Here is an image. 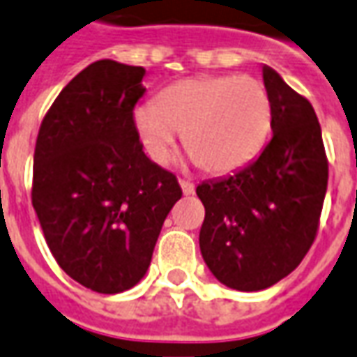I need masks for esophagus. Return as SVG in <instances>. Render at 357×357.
<instances>
[{"label": "esophagus", "mask_w": 357, "mask_h": 357, "mask_svg": "<svg viewBox=\"0 0 357 357\" xmlns=\"http://www.w3.org/2000/svg\"><path fill=\"white\" fill-rule=\"evenodd\" d=\"M178 184H181V188H183V195L184 196H190L192 192H195V184L190 183V181H178Z\"/></svg>", "instance_id": "1"}]
</instances>
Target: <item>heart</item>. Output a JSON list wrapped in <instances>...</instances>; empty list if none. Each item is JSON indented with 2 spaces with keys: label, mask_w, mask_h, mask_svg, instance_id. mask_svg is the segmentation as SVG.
I'll return each instance as SVG.
<instances>
[{
  "label": "heart",
  "mask_w": 357,
  "mask_h": 357,
  "mask_svg": "<svg viewBox=\"0 0 357 357\" xmlns=\"http://www.w3.org/2000/svg\"><path fill=\"white\" fill-rule=\"evenodd\" d=\"M133 129L151 161L167 162L183 145L206 173L238 171L261 151L271 131L267 88L250 76H198L159 92L155 104L133 109Z\"/></svg>",
  "instance_id": "obj_1"
}]
</instances>
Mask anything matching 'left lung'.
Here are the masks:
<instances>
[{
    "mask_svg": "<svg viewBox=\"0 0 357 357\" xmlns=\"http://www.w3.org/2000/svg\"><path fill=\"white\" fill-rule=\"evenodd\" d=\"M263 84L273 104V137L236 173L196 186L206 216L200 253L236 291H263L295 271L310 250L328 184L320 123L307 98L271 66Z\"/></svg>",
    "mask_w": 357,
    "mask_h": 357,
    "instance_id": "left-lung-1",
    "label": "left lung"
}]
</instances>
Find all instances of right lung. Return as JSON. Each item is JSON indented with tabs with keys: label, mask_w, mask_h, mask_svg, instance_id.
<instances>
[{
	"label": "right lung",
	"mask_w": 357,
	"mask_h": 357,
	"mask_svg": "<svg viewBox=\"0 0 357 357\" xmlns=\"http://www.w3.org/2000/svg\"><path fill=\"white\" fill-rule=\"evenodd\" d=\"M143 76V66L92 62L62 88L35 145L33 208L50 253L68 277L104 295L145 277L183 196L133 129Z\"/></svg>",
	"instance_id": "add662e5"
}]
</instances>
